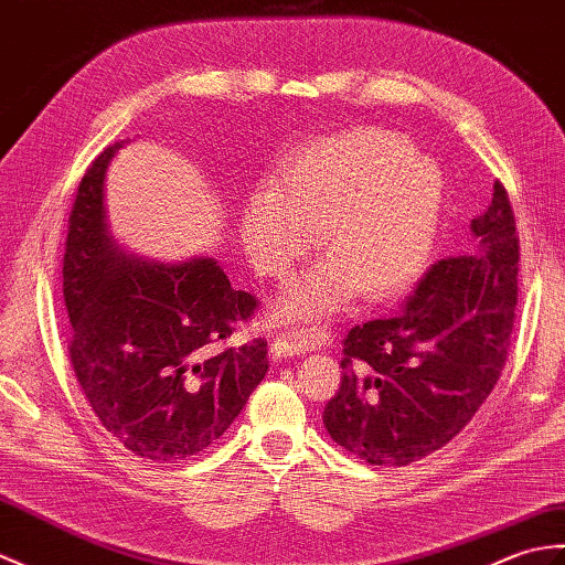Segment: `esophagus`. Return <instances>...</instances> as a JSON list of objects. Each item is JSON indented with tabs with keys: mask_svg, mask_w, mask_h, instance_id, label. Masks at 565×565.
I'll return each instance as SVG.
<instances>
[{
	"mask_svg": "<svg viewBox=\"0 0 565 565\" xmlns=\"http://www.w3.org/2000/svg\"><path fill=\"white\" fill-rule=\"evenodd\" d=\"M322 332L320 330H291V332H281L274 337L271 342V356L274 359H286V356H300L310 349L318 347L322 342Z\"/></svg>",
	"mask_w": 565,
	"mask_h": 565,
	"instance_id": "obj_1",
	"label": "esophagus"
}]
</instances>
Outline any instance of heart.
<instances>
[{"label":"heart","instance_id":"heart-1","mask_svg":"<svg viewBox=\"0 0 565 565\" xmlns=\"http://www.w3.org/2000/svg\"><path fill=\"white\" fill-rule=\"evenodd\" d=\"M445 204L440 168L380 127L337 132L284 163L269 192L245 200L238 238L253 269L284 281L310 250L327 257L277 300V318L310 320L351 291L383 300L412 286L436 247Z\"/></svg>","mask_w":565,"mask_h":565}]
</instances>
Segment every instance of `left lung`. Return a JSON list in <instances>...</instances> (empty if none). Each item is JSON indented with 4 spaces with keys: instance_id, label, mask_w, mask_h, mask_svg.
<instances>
[{
    "instance_id": "obj_1",
    "label": "left lung",
    "mask_w": 565,
    "mask_h": 565,
    "mask_svg": "<svg viewBox=\"0 0 565 565\" xmlns=\"http://www.w3.org/2000/svg\"><path fill=\"white\" fill-rule=\"evenodd\" d=\"M469 253L436 262L399 312L351 327L342 387L322 422L337 445L377 467L440 450L487 402L508 359L518 308L513 206L495 180L471 218Z\"/></svg>"
}]
</instances>
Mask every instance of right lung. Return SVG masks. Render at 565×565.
Wrapping results in <instances>:
<instances>
[{"instance_id": "obj_1", "label": "right lung", "mask_w": 565, "mask_h": 565, "mask_svg": "<svg viewBox=\"0 0 565 565\" xmlns=\"http://www.w3.org/2000/svg\"><path fill=\"white\" fill-rule=\"evenodd\" d=\"M115 141L78 182L62 286L70 359L103 428L129 452L178 462L218 440L265 377L267 342L218 349L257 298L212 257L163 265L129 255L105 212Z\"/></svg>"}]
</instances>
